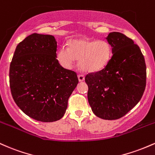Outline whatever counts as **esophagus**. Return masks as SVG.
Here are the masks:
<instances>
[{
    "label": "esophagus",
    "instance_id": "obj_1",
    "mask_svg": "<svg viewBox=\"0 0 155 155\" xmlns=\"http://www.w3.org/2000/svg\"><path fill=\"white\" fill-rule=\"evenodd\" d=\"M78 80H79L80 82H81V81H84V79H85V77L83 75V74H78Z\"/></svg>",
    "mask_w": 155,
    "mask_h": 155
}]
</instances>
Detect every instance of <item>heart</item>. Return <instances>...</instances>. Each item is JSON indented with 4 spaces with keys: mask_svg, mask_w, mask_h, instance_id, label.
<instances>
[{
    "mask_svg": "<svg viewBox=\"0 0 155 155\" xmlns=\"http://www.w3.org/2000/svg\"><path fill=\"white\" fill-rule=\"evenodd\" d=\"M111 56L110 45L105 41H92L87 39H72L69 48L62 46L57 52V59L64 68L70 69L75 59L85 72H96L103 68Z\"/></svg>",
    "mask_w": 155,
    "mask_h": 155,
    "instance_id": "obj_1",
    "label": "heart"
}]
</instances>
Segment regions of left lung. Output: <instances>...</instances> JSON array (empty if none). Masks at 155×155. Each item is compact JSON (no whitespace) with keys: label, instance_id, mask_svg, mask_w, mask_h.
Masks as SVG:
<instances>
[{"label":"left lung","instance_id":"8db88e82","mask_svg":"<svg viewBox=\"0 0 155 155\" xmlns=\"http://www.w3.org/2000/svg\"><path fill=\"white\" fill-rule=\"evenodd\" d=\"M112 55L103 69L87 74L88 100L94 114L115 120L126 115L143 94L147 67L143 55L133 39L119 32L106 38Z\"/></svg>","mask_w":155,"mask_h":155}]
</instances>
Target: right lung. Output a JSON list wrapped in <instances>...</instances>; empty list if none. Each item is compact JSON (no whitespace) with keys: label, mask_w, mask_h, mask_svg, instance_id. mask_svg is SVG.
<instances>
[{"label":"right lung","mask_w":155,"mask_h":155,"mask_svg":"<svg viewBox=\"0 0 155 155\" xmlns=\"http://www.w3.org/2000/svg\"><path fill=\"white\" fill-rule=\"evenodd\" d=\"M51 35L33 34L17 45L10 64L9 84L15 103L29 117L53 122L63 117L77 86V73L64 69Z\"/></svg>","instance_id":"1"}]
</instances>
